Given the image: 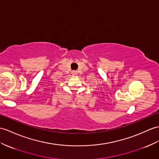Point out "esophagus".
Listing matches in <instances>:
<instances>
[{"mask_svg": "<svg viewBox=\"0 0 159 159\" xmlns=\"http://www.w3.org/2000/svg\"><path fill=\"white\" fill-rule=\"evenodd\" d=\"M72 73H73V74H75V71H73Z\"/></svg>", "mask_w": 159, "mask_h": 159, "instance_id": "1", "label": "esophagus"}]
</instances>
